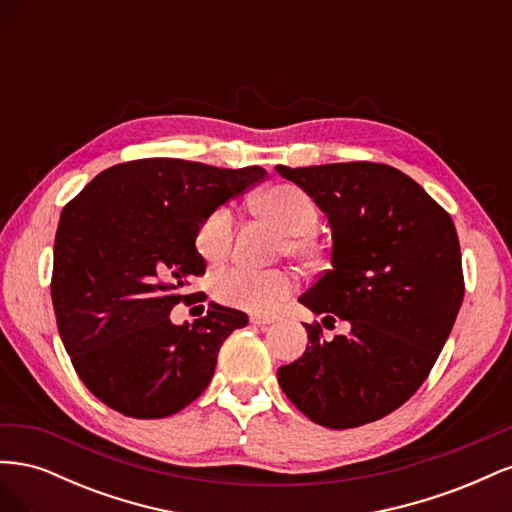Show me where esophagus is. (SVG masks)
I'll return each instance as SVG.
<instances>
[{"mask_svg": "<svg viewBox=\"0 0 512 512\" xmlns=\"http://www.w3.org/2000/svg\"><path fill=\"white\" fill-rule=\"evenodd\" d=\"M250 320H252V324H258V327H262V324H273L277 318H275V316H262V314H254Z\"/></svg>", "mask_w": 512, "mask_h": 512, "instance_id": "1", "label": "esophagus"}]
</instances>
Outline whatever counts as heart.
<instances>
[{"instance_id": "obj_1", "label": "heart", "mask_w": 512, "mask_h": 512, "mask_svg": "<svg viewBox=\"0 0 512 512\" xmlns=\"http://www.w3.org/2000/svg\"><path fill=\"white\" fill-rule=\"evenodd\" d=\"M256 209L286 232L284 250L292 256L312 252V235L318 228V207L314 198L297 185H273L256 196ZM235 239V215L228 207L213 209L196 228V252L209 265H220L228 258ZM294 282L286 271L232 267L213 280V292L222 303L250 309V312H271L292 290Z\"/></svg>"}]
</instances>
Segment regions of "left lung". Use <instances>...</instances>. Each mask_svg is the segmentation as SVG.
I'll use <instances>...</instances> for the list:
<instances>
[{
	"label": "left lung",
	"mask_w": 512,
	"mask_h": 512,
	"mask_svg": "<svg viewBox=\"0 0 512 512\" xmlns=\"http://www.w3.org/2000/svg\"><path fill=\"white\" fill-rule=\"evenodd\" d=\"M275 168L314 198L333 232L331 269L299 303L322 324H350L329 342L318 322L305 324L309 344L277 382L322 427L374 423L418 391L451 335L463 301L455 224L393 166Z\"/></svg>",
	"instance_id": "obj_1"
}]
</instances>
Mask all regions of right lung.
Returning <instances> with one entry per match:
<instances>
[{
  "label": "right lung",
  "mask_w": 512,
  "mask_h": 512,
  "mask_svg": "<svg viewBox=\"0 0 512 512\" xmlns=\"http://www.w3.org/2000/svg\"><path fill=\"white\" fill-rule=\"evenodd\" d=\"M260 166L215 168L147 158L106 168L61 211L51 297L76 374L102 404L132 418L177 414L203 393L224 339L247 314L209 303L170 322L190 277L203 275L196 228L256 181Z\"/></svg>",
  "instance_id": "add662e5"
}]
</instances>
